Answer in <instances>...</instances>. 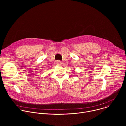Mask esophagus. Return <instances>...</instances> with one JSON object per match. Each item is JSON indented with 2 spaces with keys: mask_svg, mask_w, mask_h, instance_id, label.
I'll return each instance as SVG.
<instances>
[{
  "mask_svg": "<svg viewBox=\"0 0 126 126\" xmlns=\"http://www.w3.org/2000/svg\"><path fill=\"white\" fill-rule=\"evenodd\" d=\"M57 64L58 65H61V64H62V62L60 61H57Z\"/></svg>",
  "mask_w": 126,
  "mask_h": 126,
  "instance_id": "obj_1",
  "label": "esophagus"
}]
</instances>
